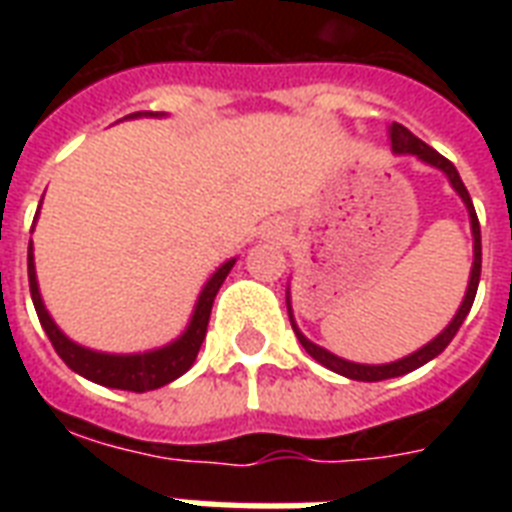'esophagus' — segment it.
<instances>
[{"mask_svg": "<svg viewBox=\"0 0 512 512\" xmlns=\"http://www.w3.org/2000/svg\"><path fill=\"white\" fill-rule=\"evenodd\" d=\"M268 233H271V236H281V231H279V228H276V225H273V228Z\"/></svg>", "mask_w": 512, "mask_h": 512, "instance_id": "obj_1", "label": "esophagus"}]
</instances>
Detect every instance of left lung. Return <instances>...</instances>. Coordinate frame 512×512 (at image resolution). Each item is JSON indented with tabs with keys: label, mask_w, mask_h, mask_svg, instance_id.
Here are the masks:
<instances>
[{
	"label": "left lung",
	"mask_w": 512,
	"mask_h": 512,
	"mask_svg": "<svg viewBox=\"0 0 512 512\" xmlns=\"http://www.w3.org/2000/svg\"><path fill=\"white\" fill-rule=\"evenodd\" d=\"M390 148H393V154H412L417 156L420 162L430 164V167H436V170L444 172L449 177V183L457 193H460V199L465 201V207H468V215H470V231H473V268H470V281H468V292H465V300H462L460 311L454 313V319L449 321V327L441 332L438 337L428 342V345H422L420 350H414L409 356L398 358V361H390V364H356V361H345V358L335 356V353H329L327 348H321L316 342H311L308 337L297 329L295 324V316H292V303H289V289H287V311H289V321H292V329H295L297 340L308 350V356H313L319 361L321 366H327L332 372L342 374V377H348V380H358V382H380V380H390V377H401V374H409L414 369H420L422 364H428L438 353H444V348L449 342L454 340V335L460 332L462 321L465 316L470 313L473 308V300H476V292H478V281H481V225H478V217H476V209H473V201H470V193L462 183L460 172L454 167L446 156H441L436 148H430L428 143H422L417 135L406 130L404 124H390Z\"/></svg>",
	"instance_id": "1"
}]
</instances>
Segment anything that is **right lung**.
<instances>
[{
    "label": "right lung",
    "instance_id": "right-lung-1",
    "mask_svg": "<svg viewBox=\"0 0 512 512\" xmlns=\"http://www.w3.org/2000/svg\"><path fill=\"white\" fill-rule=\"evenodd\" d=\"M138 116H162L151 114V111H138V114H130V119H138ZM236 257L223 263L217 268L209 281L201 289L199 300H196V308H193V316L188 321V327L175 342L164 345V348L148 350V353H130V356H116V353H100V350H90L84 345H76L74 340H68L63 332L58 329V324L52 321V316L47 313L42 303V295H39V284H36V268H34V247H28V287H31V300H34L36 316L42 321V329L50 337L52 348L63 361H66L68 369H74L76 374H82L87 380L98 382V385H106V388L116 390H132V393H146V390H156L167 385V382L177 380L180 374H185L196 361V353H199L201 342L207 337V324L209 313H212V303H215V295L220 284L225 281V276L231 273Z\"/></svg>",
    "mask_w": 512,
    "mask_h": 512
}]
</instances>
